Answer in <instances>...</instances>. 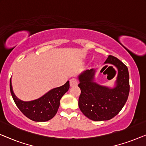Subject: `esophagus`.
Returning a JSON list of instances; mask_svg holds the SVG:
<instances>
[{
  "label": "esophagus",
  "mask_w": 146,
  "mask_h": 146,
  "mask_svg": "<svg viewBox=\"0 0 146 146\" xmlns=\"http://www.w3.org/2000/svg\"><path fill=\"white\" fill-rule=\"evenodd\" d=\"M70 86H74L78 85V80L74 78H71L70 80Z\"/></svg>",
  "instance_id": "esophagus-1"
}]
</instances>
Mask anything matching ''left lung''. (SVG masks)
<instances>
[{
	"label": "left lung",
	"instance_id": "1",
	"mask_svg": "<svg viewBox=\"0 0 146 146\" xmlns=\"http://www.w3.org/2000/svg\"><path fill=\"white\" fill-rule=\"evenodd\" d=\"M105 64L118 70L116 86L110 89L94 82V70H87L79 76L81 90L78 106L83 114L94 121L108 120L115 116L126 102L129 92V72L126 66L116 57L109 55Z\"/></svg>",
	"mask_w": 146,
	"mask_h": 146
}]
</instances>
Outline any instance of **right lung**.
Returning a JSON list of instances; mask_svg holds the SVG:
<instances>
[{"label":"right lung","mask_w":146,"mask_h":146,"mask_svg":"<svg viewBox=\"0 0 146 146\" xmlns=\"http://www.w3.org/2000/svg\"><path fill=\"white\" fill-rule=\"evenodd\" d=\"M69 88L70 83L68 81L65 84L51 90L36 100L23 102L16 97L10 80V90L18 108L26 117L35 121H46L52 118L58 110L61 98Z\"/></svg>","instance_id":"add662e5"}]
</instances>
